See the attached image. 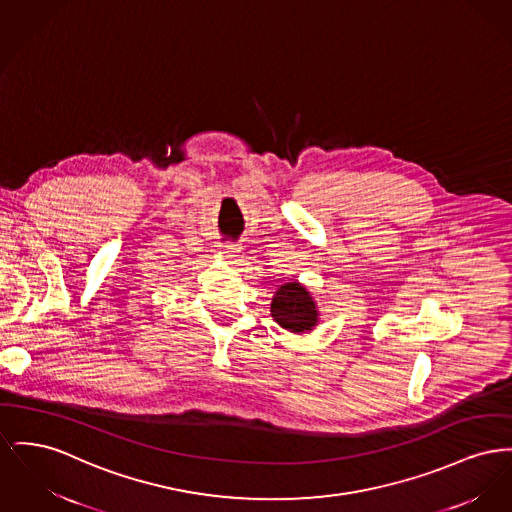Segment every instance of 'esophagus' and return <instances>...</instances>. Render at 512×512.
Wrapping results in <instances>:
<instances>
[{
	"label": "esophagus",
	"instance_id": "1",
	"mask_svg": "<svg viewBox=\"0 0 512 512\" xmlns=\"http://www.w3.org/2000/svg\"><path fill=\"white\" fill-rule=\"evenodd\" d=\"M218 247H220V253H224L226 257H234V253L238 251V245L234 243H220Z\"/></svg>",
	"mask_w": 512,
	"mask_h": 512
}]
</instances>
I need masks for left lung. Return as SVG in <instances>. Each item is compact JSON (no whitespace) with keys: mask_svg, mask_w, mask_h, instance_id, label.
<instances>
[{"mask_svg":"<svg viewBox=\"0 0 512 512\" xmlns=\"http://www.w3.org/2000/svg\"><path fill=\"white\" fill-rule=\"evenodd\" d=\"M272 319L288 331H311L317 325V307L298 282L280 286L271 303Z\"/></svg>","mask_w":512,"mask_h":512,"instance_id":"obj_1","label":"left lung"}]
</instances>
